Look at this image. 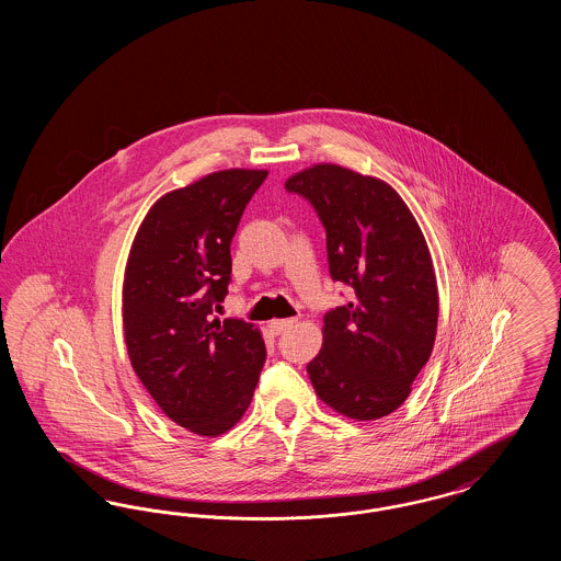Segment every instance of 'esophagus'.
<instances>
[{"mask_svg":"<svg viewBox=\"0 0 561 561\" xmlns=\"http://www.w3.org/2000/svg\"><path fill=\"white\" fill-rule=\"evenodd\" d=\"M294 320H273L268 323V330L273 332V334H282V332H286L288 328H293Z\"/></svg>","mask_w":561,"mask_h":561,"instance_id":"1","label":"esophagus"}]
</instances>
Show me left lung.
<instances>
[{
	"label": "left lung",
	"instance_id": "left-lung-1",
	"mask_svg": "<svg viewBox=\"0 0 561 561\" xmlns=\"http://www.w3.org/2000/svg\"><path fill=\"white\" fill-rule=\"evenodd\" d=\"M325 229L334 282L351 302L323 316V345L307 373L339 414L376 421L398 410L428 362L437 332V282L427 241L398 191L336 163L286 181Z\"/></svg>",
	"mask_w": 561,
	"mask_h": 561
}]
</instances>
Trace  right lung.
Returning a JSON list of instances; mask_svg holds the SVG:
<instances>
[{"label":"right lung","instance_id":"right-lung-1","mask_svg":"<svg viewBox=\"0 0 561 561\" xmlns=\"http://www.w3.org/2000/svg\"><path fill=\"white\" fill-rule=\"evenodd\" d=\"M267 170H222L160 197L124 277L134 373L176 425L216 437L248 410L267 348L243 320L214 313L231 282V240Z\"/></svg>","mask_w":561,"mask_h":561}]
</instances>
